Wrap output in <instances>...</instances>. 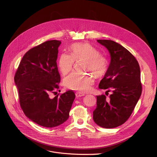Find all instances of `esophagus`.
I'll use <instances>...</instances> for the list:
<instances>
[{"instance_id":"34e87169","label":"esophagus","mask_w":157,"mask_h":157,"mask_svg":"<svg viewBox=\"0 0 157 157\" xmlns=\"http://www.w3.org/2000/svg\"><path fill=\"white\" fill-rule=\"evenodd\" d=\"M85 94L82 93H81V92H77L76 93V98H80V97H82V96H84Z\"/></svg>"}]
</instances>
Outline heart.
<instances>
[{
	"label": "heart",
	"mask_w": 157,
	"mask_h": 157,
	"mask_svg": "<svg viewBox=\"0 0 157 157\" xmlns=\"http://www.w3.org/2000/svg\"><path fill=\"white\" fill-rule=\"evenodd\" d=\"M71 54L63 53L58 60V68L63 75L72 69L75 61L84 59V68L91 70L97 76L105 73L109 68V61L105 56L100 54L95 47L88 43H74L70 47ZM66 87L78 91L90 90L94 82L93 76L86 73L73 72L64 78Z\"/></svg>",
	"instance_id": "1"
}]
</instances>
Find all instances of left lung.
<instances>
[{"mask_svg":"<svg viewBox=\"0 0 157 157\" xmlns=\"http://www.w3.org/2000/svg\"><path fill=\"white\" fill-rule=\"evenodd\" d=\"M97 41L108 50L110 56L108 70L99 87L109 89L113 94L107 99L104 94L96 96L93 120L103 128H115L127 121L141 96L140 66L136 58L120 44L109 40Z\"/></svg>","mask_w":157,"mask_h":157,"instance_id":"obj_1","label":"left lung"}]
</instances>
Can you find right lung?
Instances as JSON below:
<instances>
[{
    "label": "right lung",
    "mask_w": 157,
    "mask_h": 157,
    "mask_svg": "<svg viewBox=\"0 0 157 157\" xmlns=\"http://www.w3.org/2000/svg\"><path fill=\"white\" fill-rule=\"evenodd\" d=\"M61 43L47 41L29 50L14 76L21 109L29 119L44 127H55L67 121L75 98L73 91L50 96L59 88L61 79L56 64Z\"/></svg>",
    "instance_id": "obj_1"
}]
</instances>
